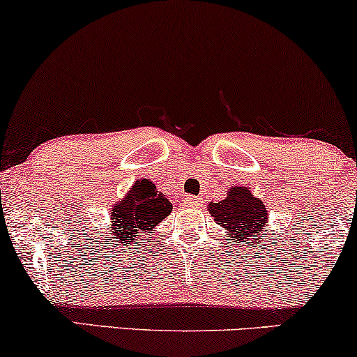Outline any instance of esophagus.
<instances>
[{"mask_svg":"<svg viewBox=\"0 0 357 357\" xmlns=\"http://www.w3.org/2000/svg\"><path fill=\"white\" fill-rule=\"evenodd\" d=\"M185 206L199 208V206H202V202H199V199L195 198V197H187V198H185Z\"/></svg>","mask_w":357,"mask_h":357,"instance_id":"34e87169","label":"esophagus"}]
</instances>
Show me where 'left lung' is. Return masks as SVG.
Masks as SVG:
<instances>
[{
    "mask_svg": "<svg viewBox=\"0 0 357 357\" xmlns=\"http://www.w3.org/2000/svg\"><path fill=\"white\" fill-rule=\"evenodd\" d=\"M208 211L214 221L226 231V241L253 245V241H263L266 234L263 229L268 224V209L261 199L253 197L248 187H232L227 197L218 203H209Z\"/></svg>",
    "mask_w": 357,
    "mask_h": 357,
    "instance_id": "1",
    "label": "left lung"
}]
</instances>
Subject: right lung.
<instances>
[{
	"mask_svg": "<svg viewBox=\"0 0 357 357\" xmlns=\"http://www.w3.org/2000/svg\"><path fill=\"white\" fill-rule=\"evenodd\" d=\"M172 209L169 198L158 192L149 178L136 180L128 193L110 208V236L126 245L149 234Z\"/></svg>",
	"mask_w": 357,
	"mask_h": 357,
	"instance_id": "right-lung-1",
	"label": "right lung"
}]
</instances>
